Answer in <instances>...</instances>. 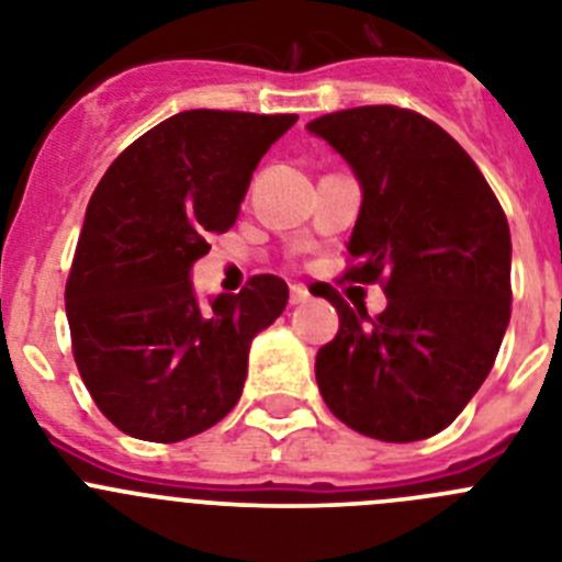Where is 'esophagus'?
Segmentation results:
<instances>
[{"instance_id":"obj_1","label":"esophagus","mask_w":562,"mask_h":562,"mask_svg":"<svg viewBox=\"0 0 562 562\" xmlns=\"http://www.w3.org/2000/svg\"><path fill=\"white\" fill-rule=\"evenodd\" d=\"M310 301V290H306L304 284H292L290 286V304H306Z\"/></svg>"}]
</instances>
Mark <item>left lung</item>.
<instances>
[{
	"mask_svg": "<svg viewBox=\"0 0 562 562\" xmlns=\"http://www.w3.org/2000/svg\"><path fill=\"white\" fill-rule=\"evenodd\" d=\"M362 186L342 281L380 284L369 317L335 286V340L315 376L331 414L380 441H419L464 411L513 312V241L493 188L441 126L411 109L357 106L306 123Z\"/></svg>",
	"mask_w": 562,
	"mask_h": 562,
	"instance_id": "obj_1",
	"label": "left lung"
}]
</instances>
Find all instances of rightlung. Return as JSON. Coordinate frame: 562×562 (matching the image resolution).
<instances>
[{"instance_id": "1", "label": "right lung", "mask_w": 562, "mask_h": 562, "mask_svg": "<svg viewBox=\"0 0 562 562\" xmlns=\"http://www.w3.org/2000/svg\"><path fill=\"white\" fill-rule=\"evenodd\" d=\"M297 114L188 109L123 148L87 205L69 267L72 357L101 414L134 439L182 441L225 419L250 340L290 290L252 276L200 310L191 265L238 216L267 148Z\"/></svg>"}]
</instances>
